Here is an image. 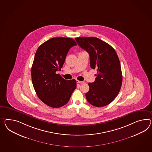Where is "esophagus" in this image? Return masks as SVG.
Segmentation results:
<instances>
[{"label":"esophagus","mask_w":152,"mask_h":152,"mask_svg":"<svg viewBox=\"0 0 152 152\" xmlns=\"http://www.w3.org/2000/svg\"><path fill=\"white\" fill-rule=\"evenodd\" d=\"M77 83H79V84H84V82H81V81H79V80H77Z\"/></svg>","instance_id":"1"}]
</instances>
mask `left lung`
<instances>
[{"label": "left lung", "mask_w": 152, "mask_h": 152, "mask_svg": "<svg viewBox=\"0 0 152 152\" xmlns=\"http://www.w3.org/2000/svg\"><path fill=\"white\" fill-rule=\"evenodd\" d=\"M78 45L89 54L90 67L97 70L95 80L89 83L86 94L87 101L96 107L109 105L121 89V64L115 50L108 43L94 37L75 39Z\"/></svg>", "instance_id": "obj_1"}]
</instances>
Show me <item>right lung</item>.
Segmentation results:
<instances>
[{
    "mask_svg": "<svg viewBox=\"0 0 152 152\" xmlns=\"http://www.w3.org/2000/svg\"><path fill=\"white\" fill-rule=\"evenodd\" d=\"M74 39L53 37L37 48L31 68V78L36 93L45 104L53 108L66 105L77 87L76 80H65L56 72L61 70Z\"/></svg>",
    "mask_w": 152,
    "mask_h": 152,
    "instance_id": "obj_1",
    "label": "right lung"
}]
</instances>
